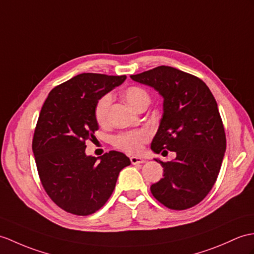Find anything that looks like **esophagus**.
I'll list each match as a JSON object with an SVG mask.
<instances>
[{"label": "esophagus", "instance_id": "obj_1", "mask_svg": "<svg viewBox=\"0 0 254 254\" xmlns=\"http://www.w3.org/2000/svg\"><path fill=\"white\" fill-rule=\"evenodd\" d=\"M129 159H131L132 164H139V163H144L146 161L145 159L140 158V157H131Z\"/></svg>", "mask_w": 254, "mask_h": 254}]
</instances>
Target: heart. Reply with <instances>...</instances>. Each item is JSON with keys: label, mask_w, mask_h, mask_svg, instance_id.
Returning a JSON list of instances; mask_svg holds the SVG:
<instances>
[{"label": "heart", "mask_w": 254, "mask_h": 254, "mask_svg": "<svg viewBox=\"0 0 254 254\" xmlns=\"http://www.w3.org/2000/svg\"><path fill=\"white\" fill-rule=\"evenodd\" d=\"M123 97L127 100V103L133 107L134 109H138L141 105L149 104L150 97L149 94L143 87L132 85L127 87L123 91ZM111 97L110 94H106V95L100 97L95 105V109H94V115H95V119L100 126H104L108 121V111L111 105ZM149 138V135L146 131H135V132H127L121 133L114 138V144L123 151L127 152V154H138L143 148L144 143H146Z\"/></svg>", "instance_id": "b5f03b06"}]
</instances>
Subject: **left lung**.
<instances>
[{
	"instance_id": "1",
	"label": "left lung",
	"mask_w": 254,
	"mask_h": 254,
	"mask_svg": "<svg viewBox=\"0 0 254 254\" xmlns=\"http://www.w3.org/2000/svg\"><path fill=\"white\" fill-rule=\"evenodd\" d=\"M131 79L154 87L163 97L152 151L176 154L172 161L155 159L163 168V179L151 185L152 196L169 209H190L212 190L226 150L216 100L202 80L173 67L159 66Z\"/></svg>"
}]
</instances>
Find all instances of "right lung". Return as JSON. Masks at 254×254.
I'll return each instance as SVG.
<instances>
[{
    "label": "right lung",
    "mask_w": 254,
    "mask_h": 254,
    "mask_svg": "<svg viewBox=\"0 0 254 254\" xmlns=\"http://www.w3.org/2000/svg\"><path fill=\"white\" fill-rule=\"evenodd\" d=\"M126 75L81 73L54 87L41 109L32 150L41 183L58 207L75 215L99 210L113 193L120 171L131 164L122 152L85 155L98 129L97 100Z\"/></svg>",
    "instance_id": "1"
}]
</instances>
